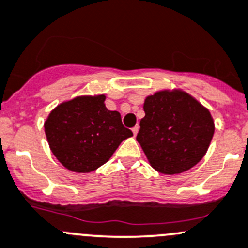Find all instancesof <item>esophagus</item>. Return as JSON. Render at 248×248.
I'll list each match as a JSON object with an SVG mask.
<instances>
[{
    "instance_id": "1",
    "label": "esophagus",
    "mask_w": 248,
    "mask_h": 248,
    "mask_svg": "<svg viewBox=\"0 0 248 248\" xmlns=\"http://www.w3.org/2000/svg\"><path fill=\"white\" fill-rule=\"evenodd\" d=\"M131 130H133V134H134V136H136V134H138V131H139V126L136 125V126H134L133 129H131Z\"/></svg>"
}]
</instances>
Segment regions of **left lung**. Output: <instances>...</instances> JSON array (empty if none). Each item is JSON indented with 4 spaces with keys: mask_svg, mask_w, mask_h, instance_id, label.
Instances as JSON below:
<instances>
[{
    "mask_svg": "<svg viewBox=\"0 0 248 248\" xmlns=\"http://www.w3.org/2000/svg\"><path fill=\"white\" fill-rule=\"evenodd\" d=\"M136 140L151 167L166 175L188 170L201 161L214 135L211 112L180 89L147 96Z\"/></svg>",
    "mask_w": 248,
    "mask_h": 248,
    "instance_id": "8db88e82",
    "label": "left lung"
}]
</instances>
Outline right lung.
<instances>
[{
  "label": "right lung",
  "instance_id": "right-lung-1",
  "mask_svg": "<svg viewBox=\"0 0 248 248\" xmlns=\"http://www.w3.org/2000/svg\"><path fill=\"white\" fill-rule=\"evenodd\" d=\"M105 95L78 96L52 109L45 120L49 148L60 163L74 173H90L109 161L133 133L117 110H108Z\"/></svg>",
  "mask_w": 248,
  "mask_h": 248
}]
</instances>
